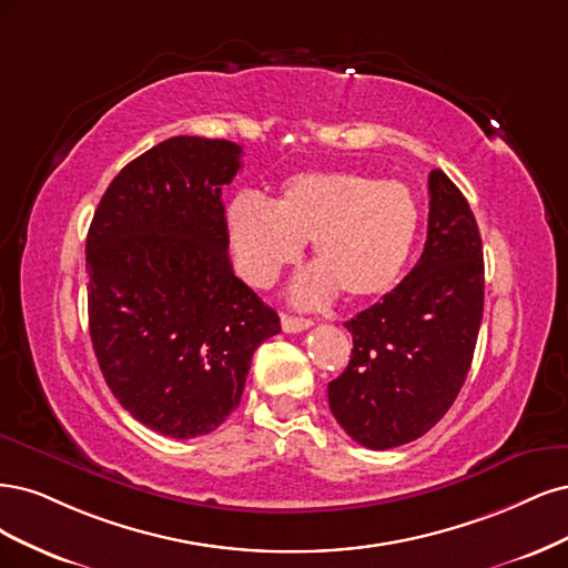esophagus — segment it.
Here are the masks:
<instances>
[{"label": "esophagus", "instance_id": "obj_1", "mask_svg": "<svg viewBox=\"0 0 568 568\" xmlns=\"http://www.w3.org/2000/svg\"><path fill=\"white\" fill-rule=\"evenodd\" d=\"M281 325H283L285 333H302V331H306V327H311V321L308 318H300V316L283 314L281 316Z\"/></svg>", "mask_w": 568, "mask_h": 568}]
</instances>
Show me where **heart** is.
Masks as SVG:
<instances>
[{"label": "heart", "instance_id": "1", "mask_svg": "<svg viewBox=\"0 0 568 568\" xmlns=\"http://www.w3.org/2000/svg\"><path fill=\"white\" fill-rule=\"evenodd\" d=\"M417 224L404 184L356 172H304L285 181L273 205L241 193L226 210L237 271L257 287L276 281L311 241L318 268L292 292L304 306L327 304L337 287L358 302L387 295L408 264Z\"/></svg>", "mask_w": 568, "mask_h": 568}]
</instances>
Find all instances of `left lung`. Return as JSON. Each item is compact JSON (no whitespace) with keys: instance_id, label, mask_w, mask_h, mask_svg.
<instances>
[{"instance_id":"1","label":"left lung","mask_w":568,"mask_h":568,"mask_svg":"<svg viewBox=\"0 0 568 568\" xmlns=\"http://www.w3.org/2000/svg\"><path fill=\"white\" fill-rule=\"evenodd\" d=\"M484 316V247L453 181L429 172L423 257L377 304L346 321L354 337L327 404L356 444L387 450L442 419L467 379Z\"/></svg>"}]
</instances>
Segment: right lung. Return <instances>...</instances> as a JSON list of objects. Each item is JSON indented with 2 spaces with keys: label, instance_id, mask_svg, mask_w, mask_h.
Masks as SVG:
<instances>
[{
  "label": "right lung",
  "instance_id": "1",
  "mask_svg": "<svg viewBox=\"0 0 568 568\" xmlns=\"http://www.w3.org/2000/svg\"><path fill=\"white\" fill-rule=\"evenodd\" d=\"M243 149L172 136L111 181L87 233L89 335L122 408L193 438L241 404L257 346L281 318L233 273L222 186Z\"/></svg>",
  "mask_w": 568,
  "mask_h": 568
}]
</instances>
